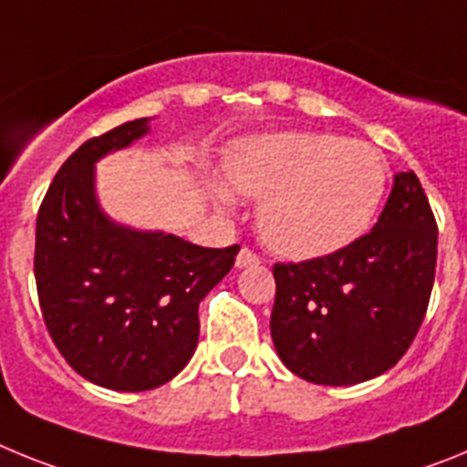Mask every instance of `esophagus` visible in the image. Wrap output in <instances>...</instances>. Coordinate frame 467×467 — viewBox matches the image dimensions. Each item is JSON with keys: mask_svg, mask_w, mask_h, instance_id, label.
Here are the masks:
<instances>
[{"mask_svg": "<svg viewBox=\"0 0 467 467\" xmlns=\"http://www.w3.org/2000/svg\"><path fill=\"white\" fill-rule=\"evenodd\" d=\"M254 264H259L257 254L250 253V250H245V247H243L236 257V269H247V266H254Z\"/></svg>", "mask_w": 467, "mask_h": 467, "instance_id": "esophagus-1", "label": "esophagus"}]
</instances>
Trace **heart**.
I'll return each mask as SVG.
<instances>
[{
	"label": "heart",
	"mask_w": 467,
	"mask_h": 467,
	"mask_svg": "<svg viewBox=\"0 0 467 467\" xmlns=\"http://www.w3.org/2000/svg\"><path fill=\"white\" fill-rule=\"evenodd\" d=\"M226 185L210 192L222 208L234 192L257 198V231L275 254L317 259L365 236L383 193L388 168L372 144L332 133H262L231 144Z\"/></svg>",
	"instance_id": "b5f03b06"
}]
</instances>
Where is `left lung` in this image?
<instances>
[{
	"label": "left lung",
	"mask_w": 467,
	"mask_h": 467,
	"mask_svg": "<svg viewBox=\"0 0 467 467\" xmlns=\"http://www.w3.org/2000/svg\"><path fill=\"white\" fill-rule=\"evenodd\" d=\"M437 224L414 171L398 172L367 236L327 257L275 264L271 339L283 365L317 386H356L407 353L426 316Z\"/></svg>",
	"instance_id": "8db88e82"
}]
</instances>
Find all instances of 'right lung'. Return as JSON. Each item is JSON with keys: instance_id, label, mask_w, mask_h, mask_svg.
Wrapping results in <instances>:
<instances>
[{"instance_id": "obj_1", "label": "right lung", "mask_w": 467, "mask_h": 467, "mask_svg": "<svg viewBox=\"0 0 467 467\" xmlns=\"http://www.w3.org/2000/svg\"><path fill=\"white\" fill-rule=\"evenodd\" d=\"M135 119L74 151L36 214L35 278L53 344L95 386L140 393L182 372L198 346V304L234 266L238 245L201 247L111 220L95 163L150 133Z\"/></svg>"}]
</instances>
